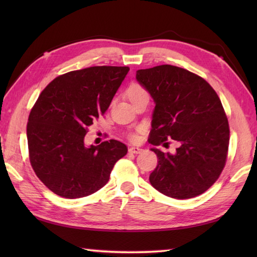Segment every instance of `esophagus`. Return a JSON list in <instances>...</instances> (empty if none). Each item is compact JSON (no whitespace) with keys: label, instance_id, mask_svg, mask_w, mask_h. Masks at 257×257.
<instances>
[{"label":"esophagus","instance_id":"1","mask_svg":"<svg viewBox=\"0 0 257 257\" xmlns=\"http://www.w3.org/2000/svg\"><path fill=\"white\" fill-rule=\"evenodd\" d=\"M129 151H130V152H133V154H140V152L143 151V149H141L140 147H136V146H134V147H130V148H129Z\"/></svg>","mask_w":257,"mask_h":257}]
</instances>
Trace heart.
<instances>
[{
  "mask_svg": "<svg viewBox=\"0 0 257 257\" xmlns=\"http://www.w3.org/2000/svg\"><path fill=\"white\" fill-rule=\"evenodd\" d=\"M127 92H128V97L130 100H134V99H136V98H138L140 96L148 95L147 94V91L144 89V87H141L138 84H133L128 88Z\"/></svg>",
  "mask_w": 257,
  "mask_h": 257,
  "instance_id": "obj_1",
  "label": "heart"
}]
</instances>
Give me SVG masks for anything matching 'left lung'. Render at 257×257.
Returning a JSON list of instances; mask_svg holds the SVG:
<instances>
[{
    "instance_id": "8db88e82",
    "label": "left lung",
    "mask_w": 257,
    "mask_h": 257,
    "mask_svg": "<svg viewBox=\"0 0 257 257\" xmlns=\"http://www.w3.org/2000/svg\"><path fill=\"white\" fill-rule=\"evenodd\" d=\"M136 79L155 101L149 144H179L174 154L151 148L158 166L149 181L162 194L190 199L214 183L225 166L230 129L215 90L200 76L172 65L139 69Z\"/></svg>"
}]
</instances>
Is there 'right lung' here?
Returning a JSON list of instances; mask_svg holds the SVG:
<instances>
[{
    "mask_svg": "<svg viewBox=\"0 0 257 257\" xmlns=\"http://www.w3.org/2000/svg\"><path fill=\"white\" fill-rule=\"evenodd\" d=\"M129 67L94 66L58 76L42 91L27 122L30 161L38 179L59 196L78 199L105 185L127 155L117 140L85 145L87 129L105 112Z\"/></svg>",
    "mask_w": 257,
    "mask_h": 257,
    "instance_id": "add662e5",
    "label": "right lung"
}]
</instances>
